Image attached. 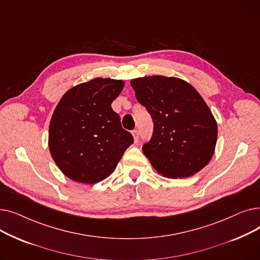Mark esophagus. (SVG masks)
I'll use <instances>...</instances> for the list:
<instances>
[{"instance_id": "esophagus-1", "label": "esophagus", "mask_w": 260, "mask_h": 260, "mask_svg": "<svg viewBox=\"0 0 260 260\" xmlns=\"http://www.w3.org/2000/svg\"><path fill=\"white\" fill-rule=\"evenodd\" d=\"M132 135H133V137H134L135 143H137L139 141V133H138V131H133Z\"/></svg>"}]
</instances>
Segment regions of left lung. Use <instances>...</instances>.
<instances>
[{
    "label": "left lung",
    "mask_w": 260,
    "mask_h": 260,
    "mask_svg": "<svg viewBox=\"0 0 260 260\" xmlns=\"http://www.w3.org/2000/svg\"><path fill=\"white\" fill-rule=\"evenodd\" d=\"M137 100L154 121L153 137L142 151L152 167L168 178L193 176L211 161L217 122L200 93L176 77L133 79Z\"/></svg>",
    "instance_id": "1"
}]
</instances>
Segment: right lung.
Wrapping results in <instances>:
<instances>
[{
	"instance_id": "1",
	"label": "right lung",
	"mask_w": 260,
	"mask_h": 260,
	"mask_svg": "<svg viewBox=\"0 0 260 260\" xmlns=\"http://www.w3.org/2000/svg\"><path fill=\"white\" fill-rule=\"evenodd\" d=\"M124 84L122 80L94 78L68 89L54 108L48 146L67 178L85 184L104 180L134 142L112 108Z\"/></svg>"
}]
</instances>
